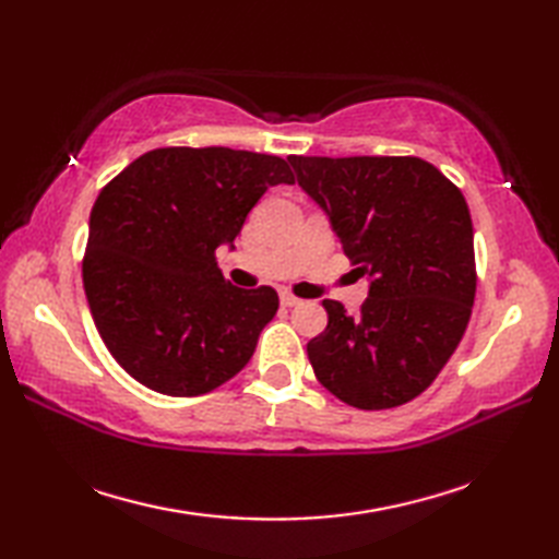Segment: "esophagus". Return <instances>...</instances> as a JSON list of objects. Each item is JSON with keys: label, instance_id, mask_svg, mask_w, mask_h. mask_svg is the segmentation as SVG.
Here are the masks:
<instances>
[{"label": "esophagus", "instance_id": "34e87169", "mask_svg": "<svg viewBox=\"0 0 559 559\" xmlns=\"http://www.w3.org/2000/svg\"><path fill=\"white\" fill-rule=\"evenodd\" d=\"M300 302H302V300L295 298L293 293H288V290L281 293V305H283V307H295V305H300Z\"/></svg>", "mask_w": 559, "mask_h": 559}]
</instances>
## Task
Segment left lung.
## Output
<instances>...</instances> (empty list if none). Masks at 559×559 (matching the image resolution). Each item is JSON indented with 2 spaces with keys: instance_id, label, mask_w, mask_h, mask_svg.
Instances as JSON below:
<instances>
[{
  "instance_id": "8db88e82",
  "label": "left lung",
  "mask_w": 559,
  "mask_h": 559,
  "mask_svg": "<svg viewBox=\"0 0 559 559\" xmlns=\"http://www.w3.org/2000/svg\"><path fill=\"white\" fill-rule=\"evenodd\" d=\"M329 216L358 276L360 314L324 300L329 324L307 343L331 394L360 411L420 396L456 350L476 298L473 223L461 189L415 156H288Z\"/></svg>"
}]
</instances>
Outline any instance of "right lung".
Listing matches in <instances>:
<instances>
[{
  "instance_id": "1",
  "label": "right lung",
  "mask_w": 559,
  "mask_h": 559,
  "mask_svg": "<svg viewBox=\"0 0 559 559\" xmlns=\"http://www.w3.org/2000/svg\"><path fill=\"white\" fill-rule=\"evenodd\" d=\"M293 182L278 156L170 146L144 153L103 187L83 290L103 343L139 384L199 396L249 362L278 295L230 286L216 249L233 247L269 187Z\"/></svg>"
}]
</instances>
